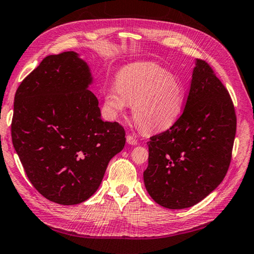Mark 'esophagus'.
Returning a JSON list of instances; mask_svg holds the SVG:
<instances>
[{
	"mask_svg": "<svg viewBox=\"0 0 254 254\" xmlns=\"http://www.w3.org/2000/svg\"><path fill=\"white\" fill-rule=\"evenodd\" d=\"M126 139H127V142H128V143H130V145H137V142H138L137 138H136V137H133V136H131V135H127Z\"/></svg>",
	"mask_w": 254,
	"mask_h": 254,
	"instance_id": "1",
	"label": "esophagus"
}]
</instances>
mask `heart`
Instances as JSON below:
<instances>
[{"label": "heart", "instance_id": "obj_1", "mask_svg": "<svg viewBox=\"0 0 254 254\" xmlns=\"http://www.w3.org/2000/svg\"><path fill=\"white\" fill-rule=\"evenodd\" d=\"M186 87L179 76L151 62L122 68L116 86L105 96V106L114 117L132 105V117L143 131H162L175 125L184 112Z\"/></svg>", "mask_w": 254, "mask_h": 254}]
</instances>
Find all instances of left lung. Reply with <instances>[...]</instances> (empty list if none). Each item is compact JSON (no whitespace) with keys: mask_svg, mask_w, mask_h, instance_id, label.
<instances>
[{"mask_svg":"<svg viewBox=\"0 0 254 254\" xmlns=\"http://www.w3.org/2000/svg\"><path fill=\"white\" fill-rule=\"evenodd\" d=\"M237 116L232 99L207 62L197 60L184 113L150 137L146 189L168 209L201 201L221 184L232 157Z\"/></svg>","mask_w":254,"mask_h":254,"instance_id":"8db88e82","label":"left lung"}]
</instances>
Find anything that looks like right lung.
<instances>
[{"instance_id":"obj_1","label":"right lung","mask_w":254,"mask_h":254,"mask_svg":"<svg viewBox=\"0 0 254 254\" xmlns=\"http://www.w3.org/2000/svg\"><path fill=\"white\" fill-rule=\"evenodd\" d=\"M92 75L75 52L49 55L14 98L13 146L31 184L50 201L71 205L96 192L125 146V129L103 122Z\"/></svg>"}]
</instances>
